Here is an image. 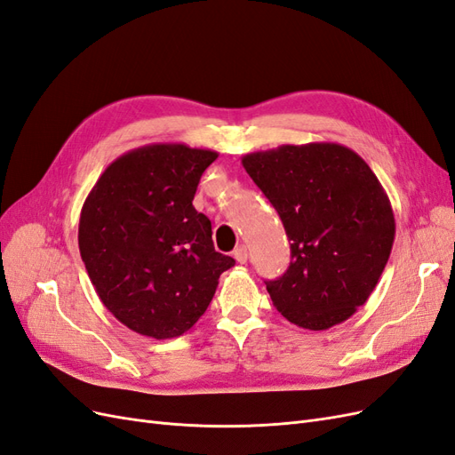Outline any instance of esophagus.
<instances>
[{
    "label": "esophagus",
    "instance_id": "esophagus-1",
    "mask_svg": "<svg viewBox=\"0 0 455 455\" xmlns=\"http://www.w3.org/2000/svg\"><path fill=\"white\" fill-rule=\"evenodd\" d=\"M233 258H235L239 264H244L246 259H249V251H246V246L244 244H241V246H237L235 251H233Z\"/></svg>",
    "mask_w": 455,
    "mask_h": 455
}]
</instances>
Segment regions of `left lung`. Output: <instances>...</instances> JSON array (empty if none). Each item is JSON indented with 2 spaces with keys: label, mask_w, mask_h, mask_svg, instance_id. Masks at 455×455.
Masks as SVG:
<instances>
[{
  "label": "left lung",
  "mask_w": 455,
  "mask_h": 455,
  "mask_svg": "<svg viewBox=\"0 0 455 455\" xmlns=\"http://www.w3.org/2000/svg\"><path fill=\"white\" fill-rule=\"evenodd\" d=\"M241 163L291 241V266L266 281L273 306L307 330L347 321L376 288L395 241V214L378 176L334 142L286 144Z\"/></svg>",
  "instance_id": "8db88e82"
}]
</instances>
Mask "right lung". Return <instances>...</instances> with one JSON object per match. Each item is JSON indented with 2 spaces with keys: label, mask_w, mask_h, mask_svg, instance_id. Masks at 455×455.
Listing matches in <instances>:
<instances>
[{
  "label": "right lung",
  "mask_w": 455,
  "mask_h": 455,
  "mask_svg": "<svg viewBox=\"0 0 455 455\" xmlns=\"http://www.w3.org/2000/svg\"><path fill=\"white\" fill-rule=\"evenodd\" d=\"M212 149L149 144L96 180L79 216V252L119 323L156 339L182 336L209 307L235 259L214 251L211 220L194 197Z\"/></svg>",
  "instance_id": "add662e5"
}]
</instances>
